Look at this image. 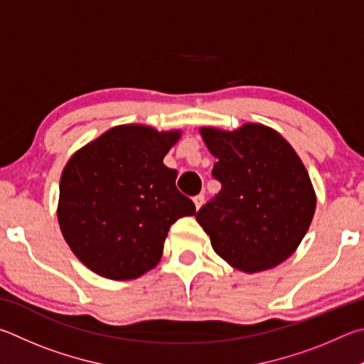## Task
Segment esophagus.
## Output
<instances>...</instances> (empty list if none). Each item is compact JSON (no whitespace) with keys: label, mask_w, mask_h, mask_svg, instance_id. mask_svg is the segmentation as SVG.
Wrapping results in <instances>:
<instances>
[{"label":"esophagus","mask_w":364,"mask_h":364,"mask_svg":"<svg viewBox=\"0 0 364 364\" xmlns=\"http://www.w3.org/2000/svg\"><path fill=\"white\" fill-rule=\"evenodd\" d=\"M193 203H195V206H196V209H200V208L203 206V203H205V195H203V193H200V195H196V196H193Z\"/></svg>","instance_id":"1"}]
</instances>
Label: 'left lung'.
Here are the masks:
<instances>
[{
  "mask_svg": "<svg viewBox=\"0 0 364 364\" xmlns=\"http://www.w3.org/2000/svg\"><path fill=\"white\" fill-rule=\"evenodd\" d=\"M215 158L220 192L196 213L213 250L247 273L288 259L315 214V192L292 146L270 127L245 124L233 132L203 127Z\"/></svg>",
  "mask_w": 364,
  "mask_h": 364,
  "instance_id": "1",
  "label": "left lung"
}]
</instances>
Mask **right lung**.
Instances as JSON below:
<instances>
[{"instance_id": "1", "label": "right lung", "mask_w": 364, "mask_h": 364, "mask_svg": "<svg viewBox=\"0 0 364 364\" xmlns=\"http://www.w3.org/2000/svg\"><path fill=\"white\" fill-rule=\"evenodd\" d=\"M181 134L118 126L70 158L60 177V230L87 269L132 279L159 262L169 227L196 213L163 158Z\"/></svg>"}]
</instances>
